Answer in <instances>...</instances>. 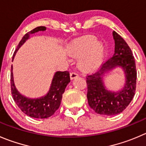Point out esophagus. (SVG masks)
<instances>
[{"label": "esophagus", "mask_w": 146, "mask_h": 146, "mask_svg": "<svg viewBox=\"0 0 146 146\" xmlns=\"http://www.w3.org/2000/svg\"><path fill=\"white\" fill-rule=\"evenodd\" d=\"M77 77H78V74H77V72H72L70 74L71 80H74V79L77 78Z\"/></svg>", "instance_id": "esophagus-1"}]
</instances>
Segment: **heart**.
Listing matches in <instances>:
<instances>
[{
  "label": "heart",
  "instance_id": "1",
  "mask_svg": "<svg viewBox=\"0 0 146 146\" xmlns=\"http://www.w3.org/2000/svg\"><path fill=\"white\" fill-rule=\"evenodd\" d=\"M68 54L74 58H80L79 67L90 72L98 69L103 62L105 46L95 36L87 35L72 41L67 48Z\"/></svg>",
  "mask_w": 146,
  "mask_h": 146
}]
</instances>
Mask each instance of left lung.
Returning a JSON list of instances; mask_svg holds the SVG:
<instances>
[{"label":"left lung","instance_id":"obj_1","mask_svg":"<svg viewBox=\"0 0 146 146\" xmlns=\"http://www.w3.org/2000/svg\"><path fill=\"white\" fill-rule=\"evenodd\" d=\"M115 53L102 65L99 71L87 76V100L89 105L100 115H114L123 112L130 104L136 88L137 72L131 49L118 34L112 32ZM124 72L126 82L121 90L110 91L106 89L104 78L116 68Z\"/></svg>","mask_w":146,"mask_h":146}]
</instances>
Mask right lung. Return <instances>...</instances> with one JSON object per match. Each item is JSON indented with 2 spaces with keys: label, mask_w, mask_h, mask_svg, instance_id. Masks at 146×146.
<instances>
[{
  "label": "right lung",
  "mask_w": 146,
  "mask_h": 146,
  "mask_svg": "<svg viewBox=\"0 0 146 146\" xmlns=\"http://www.w3.org/2000/svg\"><path fill=\"white\" fill-rule=\"evenodd\" d=\"M46 29V28L45 26H38L25 34L13 54L12 61H13L18 50L26 42V40L30 38L31 35L38 31H44ZM69 82L70 77L69 72H56L52 79L49 90L45 95L37 98H27L21 94L16 89L13 80V66H11V84L13 100L23 113L34 118H48L54 115L60 106L62 95Z\"/></svg>",
  "instance_id": "obj_1"
}]
</instances>
